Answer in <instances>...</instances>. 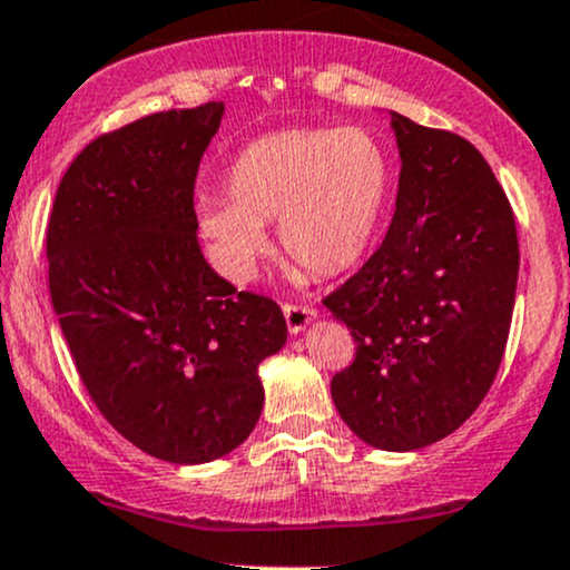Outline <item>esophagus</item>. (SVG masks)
<instances>
[{
  "label": "esophagus",
  "mask_w": 570,
  "mask_h": 570,
  "mask_svg": "<svg viewBox=\"0 0 570 570\" xmlns=\"http://www.w3.org/2000/svg\"><path fill=\"white\" fill-rule=\"evenodd\" d=\"M283 312H285V320H287V331H291V333L306 331V325H309L312 320L317 317V312H314L312 306H301V304H285Z\"/></svg>",
  "instance_id": "1"
}]
</instances>
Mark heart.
I'll return each instance as SVG.
<instances>
[{"label":"heart","mask_w":570,"mask_h":570,"mask_svg":"<svg viewBox=\"0 0 570 570\" xmlns=\"http://www.w3.org/2000/svg\"><path fill=\"white\" fill-rule=\"evenodd\" d=\"M390 189V154L371 130L293 127L234 157L229 199H199V232L234 283L253 279L272 220L287 258L317 277H336L365 256Z\"/></svg>","instance_id":"heart-1"}]
</instances>
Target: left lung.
Listing matches in <instances>:
<instances>
[{
  "label": "left lung",
  "mask_w": 570,
  "mask_h": 570,
  "mask_svg": "<svg viewBox=\"0 0 570 570\" xmlns=\"http://www.w3.org/2000/svg\"><path fill=\"white\" fill-rule=\"evenodd\" d=\"M400 186L384 243L323 304L352 331L331 381L346 426L381 451L456 432L497 379L520 247L510 199L466 138L392 111Z\"/></svg>",
  "instance_id": "1"
}]
</instances>
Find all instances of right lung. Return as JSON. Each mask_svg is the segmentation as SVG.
<instances>
[{"label": "right lung", "instance_id": "right-lung-1", "mask_svg": "<svg viewBox=\"0 0 570 570\" xmlns=\"http://www.w3.org/2000/svg\"><path fill=\"white\" fill-rule=\"evenodd\" d=\"M224 104L149 114L98 136L60 178L50 298L87 394L154 459L205 464L245 443L279 306L237 291L197 243L194 180Z\"/></svg>", "mask_w": 570, "mask_h": 570}]
</instances>
